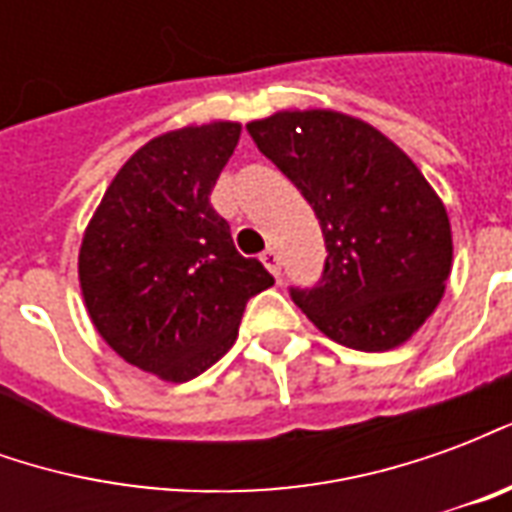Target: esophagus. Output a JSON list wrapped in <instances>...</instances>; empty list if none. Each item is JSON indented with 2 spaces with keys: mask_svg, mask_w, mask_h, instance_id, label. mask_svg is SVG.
<instances>
[{
  "mask_svg": "<svg viewBox=\"0 0 512 512\" xmlns=\"http://www.w3.org/2000/svg\"><path fill=\"white\" fill-rule=\"evenodd\" d=\"M260 260H263V266L274 274V277H279V268H282V263H279V252L277 249H266L263 255H260Z\"/></svg>",
  "mask_w": 512,
  "mask_h": 512,
  "instance_id": "1",
  "label": "esophagus"
}]
</instances>
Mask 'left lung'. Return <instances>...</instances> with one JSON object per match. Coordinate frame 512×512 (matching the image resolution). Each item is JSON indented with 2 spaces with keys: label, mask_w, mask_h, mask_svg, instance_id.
<instances>
[{
  "label": "left lung",
  "mask_w": 512,
  "mask_h": 512,
  "mask_svg": "<svg viewBox=\"0 0 512 512\" xmlns=\"http://www.w3.org/2000/svg\"><path fill=\"white\" fill-rule=\"evenodd\" d=\"M246 131L310 202L326 241L315 288L290 299L354 351L403 345L439 307L452 268L447 208L381 131L332 109L277 112Z\"/></svg>",
  "instance_id": "left-lung-1"
}]
</instances>
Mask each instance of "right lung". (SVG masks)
Listing matches in <instances>:
<instances>
[{
	"instance_id": "obj_1",
	"label": "right lung",
	"mask_w": 512,
	"mask_h": 512,
	"mask_svg": "<svg viewBox=\"0 0 512 512\" xmlns=\"http://www.w3.org/2000/svg\"><path fill=\"white\" fill-rule=\"evenodd\" d=\"M238 136L241 123L219 120L150 139L84 230L79 282L93 326L128 365L172 384L219 362L246 301L274 285L211 205Z\"/></svg>"
}]
</instances>
